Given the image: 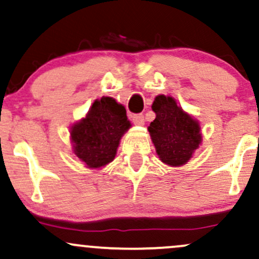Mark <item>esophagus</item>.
<instances>
[{
  "label": "esophagus",
  "instance_id": "esophagus-1",
  "mask_svg": "<svg viewBox=\"0 0 259 259\" xmlns=\"http://www.w3.org/2000/svg\"><path fill=\"white\" fill-rule=\"evenodd\" d=\"M133 121H134V124H136V125H144L145 124L144 114H134Z\"/></svg>",
  "mask_w": 259,
  "mask_h": 259
}]
</instances>
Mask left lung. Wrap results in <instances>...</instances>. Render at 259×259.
<instances>
[{
  "mask_svg": "<svg viewBox=\"0 0 259 259\" xmlns=\"http://www.w3.org/2000/svg\"><path fill=\"white\" fill-rule=\"evenodd\" d=\"M152 111L156 119L147 129L157 156L169 167H183L202 144L200 121L165 95L154 97Z\"/></svg>",
  "mask_w": 259,
  "mask_h": 259,
  "instance_id": "8db88e82",
  "label": "left lung"
}]
</instances>
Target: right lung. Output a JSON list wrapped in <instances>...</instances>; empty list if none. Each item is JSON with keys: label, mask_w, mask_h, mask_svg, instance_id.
<instances>
[{"label": "right lung", "mask_w": 259, "mask_h": 259, "mask_svg": "<svg viewBox=\"0 0 259 259\" xmlns=\"http://www.w3.org/2000/svg\"><path fill=\"white\" fill-rule=\"evenodd\" d=\"M130 127L123 105L113 97L95 100L85 117L70 126L73 153L86 168L99 170L115 158L120 139Z\"/></svg>", "instance_id": "add662e5"}]
</instances>
